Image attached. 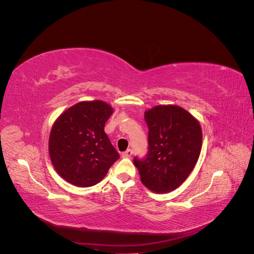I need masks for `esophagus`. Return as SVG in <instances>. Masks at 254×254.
Here are the masks:
<instances>
[{
  "label": "esophagus",
  "instance_id": "esophagus-1",
  "mask_svg": "<svg viewBox=\"0 0 254 254\" xmlns=\"http://www.w3.org/2000/svg\"><path fill=\"white\" fill-rule=\"evenodd\" d=\"M122 156L124 158H130L132 156V150L131 149H127L126 151H124L122 153Z\"/></svg>",
  "mask_w": 254,
  "mask_h": 254
}]
</instances>
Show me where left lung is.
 <instances>
[{"mask_svg": "<svg viewBox=\"0 0 254 254\" xmlns=\"http://www.w3.org/2000/svg\"><path fill=\"white\" fill-rule=\"evenodd\" d=\"M148 153L134 158L144 186L158 194L179 188L195 167L202 146V130L197 119L176 105H159L146 110Z\"/></svg>", "mask_w": 254, "mask_h": 254, "instance_id": "1", "label": "left lung"}]
</instances>
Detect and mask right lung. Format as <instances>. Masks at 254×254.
Here are the masks:
<instances>
[{"label":"right lung","mask_w":254,"mask_h":254,"mask_svg":"<svg viewBox=\"0 0 254 254\" xmlns=\"http://www.w3.org/2000/svg\"><path fill=\"white\" fill-rule=\"evenodd\" d=\"M113 108L103 101H84L61 113L54 123L49 153L61 178L88 188L101 182L120 158L105 132Z\"/></svg>","instance_id":"obj_1"}]
</instances>
